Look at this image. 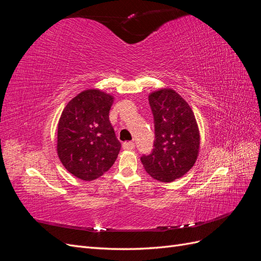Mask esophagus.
I'll return each instance as SVG.
<instances>
[{
	"mask_svg": "<svg viewBox=\"0 0 261 261\" xmlns=\"http://www.w3.org/2000/svg\"><path fill=\"white\" fill-rule=\"evenodd\" d=\"M134 148H135V144H134L133 141H125L123 144V149L125 150H132Z\"/></svg>",
	"mask_w": 261,
	"mask_h": 261,
	"instance_id": "obj_1",
	"label": "esophagus"
}]
</instances>
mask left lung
<instances>
[{
    "label": "left lung",
    "mask_w": 261,
    "mask_h": 261,
    "mask_svg": "<svg viewBox=\"0 0 261 261\" xmlns=\"http://www.w3.org/2000/svg\"><path fill=\"white\" fill-rule=\"evenodd\" d=\"M153 114L154 141L150 154L140 158L146 172L160 181H173L193 168L200 136L193 110L170 88L149 94Z\"/></svg>",
    "instance_id": "8db88e82"
}]
</instances>
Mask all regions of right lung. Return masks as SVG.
Here are the masks:
<instances>
[{
    "instance_id": "right-lung-1",
    "label": "right lung",
    "mask_w": 261,
    "mask_h": 261,
    "mask_svg": "<svg viewBox=\"0 0 261 261\" xmlns=\"http://www.w3.org/2000/svg\"><path fill=\"white\" fill-rule=\"evenodd\" d=\"M113 97L98 89L70 100L58 125V154L64 168L83 180H93L114 164L121 150L109 120Z\"/></svg>"
}]
</instances>
